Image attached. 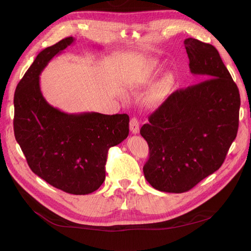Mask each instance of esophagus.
Here are the masks:
<instances>
[{
  "label": "esophagus",
  "instance_id": "1",
  "mask_svg": "<svg viewBox=\"0 0 251 251\" xmlns=\"http://www.w3.org/2000/svg\"><path fill=\"white\" fill-rule=\"evenodd\" d=\"M130 130L133 134H137L139 132V121L136 117H133L130 120Z\"/></svg>",
  "mask_w": 251,
  "mask_h": 251
}]
</instances>
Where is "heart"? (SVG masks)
<instances>
[{
	"label": "heart",
	"instance_id": "obj_1",
	"mask_svg": "<svg viewBox=\"0 0 251 251\" xmlns=\"http://www.w3.org/2000/svg\"><path fill=\"white\" fill-rule=\"evenodd\" d=\"M157 72V69H154L153 71H150L146 76H144L143 82H148L153 74ZM174 85V76L171 73H165L162 76L159 78L151 88L150 89L149 93L146 97V102L148 105H156L162 102L164 100V98L168 96L170 93L171 89L173 88Z\"/></svg>",
	"mask_w": 251,
	"mask_h": 251
}]
</instances>
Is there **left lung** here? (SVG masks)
I'll return each mask as SVG.
<instances>
[{
    "label": "left lung",
    "instance_id": "1",
    "mask_svg": "<svg viewBox=\"0 0 251 251\" xmlns=\"http://www.w3.org/2000/svg\"><path fill=\"white\" fill-rule=\"evenodd\" d=\"M184 46L203 81L175 91L140 128L150 149L144 177L165 193L187 192L218 171L239 127V89L218 50L192 37Z\"/></svg>",
    "mask_w": 251,
    "mask_h": 251
}]
</instances>
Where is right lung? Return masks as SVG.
<instances>
[{"label":"right lung","mask_w":251,"mask_h":251,"mask_svg":"<svg viewBox=\"0 0 251 251\" xmlns=\"http://www.w3.org/2000/svg\"><path fill=\"white\" fill-rule=\"evenodd\" d=\"M73 42L69 36L45 48L20 80L13 130L35 175L68 194L87 195L103 183L108 151L127 137L130 118L126 114H67L45 100L40 74Z\"/></svg>","instance_id":"1"}]
</instances>
